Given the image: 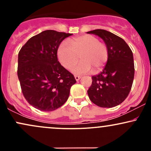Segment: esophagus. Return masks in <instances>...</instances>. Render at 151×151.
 I'll return each mask as SVG.
<instances>
[{
	"instance_id": "esophagus-1",
	"label": "esophagus",
	"mask_w": 151,
	"mask_h": 151,
	"mask_svg": "<svg viewBox=\"0 0 151 151\" xmlns=\"http://www.w3.org/2000/svg\"><path fill=\"white\" fill-rule=\"evenodd\" d=\"M74 78H75L76 80L78 81V80H79V79H80L81 77H80V76H79V75H75V76H74Z\"/></svg>"
}]
</instances>
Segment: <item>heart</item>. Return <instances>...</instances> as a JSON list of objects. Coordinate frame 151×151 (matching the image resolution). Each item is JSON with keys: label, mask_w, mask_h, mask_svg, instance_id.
I'll return each mask as SVG.
<instances>
[{"label": "heart", "mask_w": 151, "mask_h": 151, "mask_svg": "<svg viewBox=\"0 0 151 151\" xmlns=\"http://www.w3.org/2000/svg\"><path fill=\"white\" fill-rule=\"evenodd\" d=\"M70 45L62 42L58 48V58L64 67L71 70L79 56L81 62L73 68L75 74L89 73L101 70L109 59V48L104 42L91 35H84L69 40Z\"/></svg>", "instance_id": "heart-1"}]
</instances>
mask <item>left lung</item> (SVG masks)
I'll use <instances>...</instances> for the list:
<instances>
[{
    "instance_id": "left-lung-1",
    "label": "left lung",
    "mask_w": 151,
    "mask_h": 151,
    "mask_svg": "<svg viewBox=\"0 0 151 151\" xmlns=\"http://www.w3.org/2000/svg\"><path fill=\"white\" fill-rule=\"evenodd\" d=\"M87 33L99 36L109 48L106 65L99 74L91 77L88 95L99 106L114 107L126 99L132 87L135 72L133 52L122 38L112 32L97 29Z\"/></svg>"
}]
</instances>
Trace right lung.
<instances>
[{
    "mask_svg": "<svg viewBox=\"0 0 151 151\" xmlns=\"http://www.w3.org/2000/svg\"><path fill=\"white\" fill-rule=\"evenodd\" d=\"M72 34L48 30L27 40L18 53V77L24 97L43 111L60 108L76 79L58 60V48Z\"/></svg>",
    "mask_w": 151,
    "mask_h": 151,
    "instance_id": "1",
    "label": "right lung"
}]
</instances>
